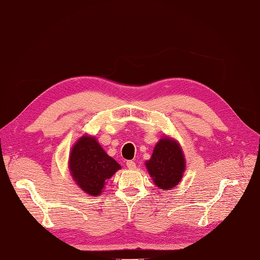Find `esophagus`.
<instances>
[{"instance_id": "obj_1", "label": "esophagus", "mask_w": 260, "mask_h": 260, "mask_svg": "<svg viewBox=\"0 0 260 260\" xmlns=\"http://www.w3.org/2000/svg\"><path fill=\"white\" fill-rule=\"evenodd\" d=\"M126 167H128L129 169H136V162L135 161H132V160H129V161H126Z\"/></svg>"}]
</instances>
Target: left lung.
<instances>
[{
  "mask_svg": "<svg viewBox=\"0 0 260 260\" xmlns=\"http://www.w3.org/2000/svg\"><path fill=\"white\" fill-rule=\"evenodd\" d=\"M146 167L154 184L160 189L169 190L181 181L186 160L179 143L168 137L161 138L155 145L151 158Z\"/></svg>",
  "mask_w": 260,
  "mask_h": 260,
  "instance_id": "obj_1",
  "label": "left lung"
}]
</instances>
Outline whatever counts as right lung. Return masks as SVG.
<instances>
[{"label":"right lung","instance_id":"1","mask_svg":"<svg viewBox=\"0 0 260 260\" xmlns=\"http://www.w3.org/2000/svg\"><path fill=\"white\" fill-rule=\"evenodd\" d=\"M69 169L73 180L85 193L99 196L108 179L121 169V166L106 153L95 137L85 135L71 149Z\"/></svg>","mask_w":260,"mask_h":260}]
</instances>
